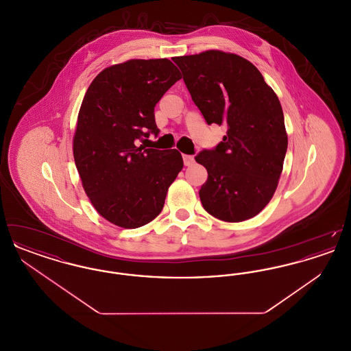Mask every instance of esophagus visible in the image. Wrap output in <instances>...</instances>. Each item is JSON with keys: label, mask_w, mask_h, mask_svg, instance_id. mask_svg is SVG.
Instances as JSON below:
<instances>
[{"label": "esophagus", "mask_w": 351, "mask_h": 351, "mask_svg": "<svg viewBox=\"0 0 351 351\" xmlns=\"http://www.w3.org/2000/svg\"><path fill=\"white\" fill-rule=\"evenodd\" d=\"M184 166H192L195 163V158L192 155H183Z\"/></svg>", "instance_id": "1"}]
</instances>
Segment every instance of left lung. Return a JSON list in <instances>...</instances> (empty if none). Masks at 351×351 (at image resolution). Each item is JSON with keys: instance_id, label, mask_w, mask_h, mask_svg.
I'll return each instance as SVG.
<instances>
[{"instance_id": "1", "label": "left lung", "mask_w": 351, "mask_h": 351, "mask_svg": "<svg viewBox=\"0 0 351 351\" xmlns=\"http://www.w3.org/2000/svg\"><path fill=\"white\" fill-rule=\"evenodd\" d=\"M208 125L228 130L196 162L208 171L200 200L213 217L241 222L272 199L283 171L288 136L283 109L262 73L245 58L218 50L173 59Z\"/></svg>"}]
</instances>
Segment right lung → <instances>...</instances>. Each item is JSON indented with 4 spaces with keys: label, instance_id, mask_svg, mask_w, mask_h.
Instances as JSON below:
<instances>
[{
    "label": "right lung",
    "instance_id": "obj_1",
    "mask_svg": "<svg viewBox=\"0 0 351 351\" xmlns=\"http://www.w3.org/2000/svg\"><path fill=\"white\" fill-rule=\"evenodd\" d=\"M180 79L168 59H132L101 71L84 96L75 165L95 209L119 228H141L156 217L183 168L175 149L136 146L138 139L159 133L154 108Z\"/></svg>",
    "mask_w": 351,
    "mask_h": 351
}]
</instances>
